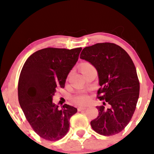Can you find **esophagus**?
Returning a JSON list of instances; mask_svg holds the SVG:
<instances>
[{
  "label": "esophagus",
  "instance_id": "obj_1",
  "mask_svg": "<svg viewBox=\"0 0 154 154\" xmlns=\"http://www.w3.org/2000/svg\"><path fill=\"white\" fill-rule=\"evenodd\" d=\"M87 109L85 106H80L78 108V111H83V110H85V109Z\"/></svg>",
  "mask_w": 154,
  "mask_h": 154
}]
</instances>
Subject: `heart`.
<instances>
[{"instance_id":"heart-1","label":"heart","mask_w":154,"mask_h":154,"mask_svg":"<svg viewBox=\"0 0 154 154\" xmlns=\"http://www.w3.org/2000/svg\"><path fill=\"white\" fill-rule=\"evenodd\" d=\"M91 69H94V66L89 62H84L81 66V70L83 73ZM71 100L75 104L85 105L87 104L90 101V97L89 94L85 93V92H79V93L74 94L71 98Z\"/></svg>"}]
</instances>
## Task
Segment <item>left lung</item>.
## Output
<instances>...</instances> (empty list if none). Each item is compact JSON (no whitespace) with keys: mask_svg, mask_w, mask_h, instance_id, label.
Segmentation results:
<instances>
[{"mask_svg":"<svg viewBox=\"0 0 154 154\" xmlns=\"http://www.w3.org/2000/svg\"><path fill=\"white\" fill-rule=\"evenodd\" d=\"M81 59L97 69L101 88L98 116L90 122L97 133L111 136L125 129L135 111L140 94L135 66L125 50L112 43H96L82 50Z\"/></svg>","mask_w":154,"mask_h":154,"instance_id":"8db88e82","label":"left lung"}]
</instances>
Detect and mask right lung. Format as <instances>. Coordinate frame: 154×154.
I'll return each mask as SVG.
<instances>
[{"label": "right lung", "instance_id": "add662e5", "mask_svg": "<svg viewBox=\"0 0 154 154\" xmlns=\"http://www.w3.org/2000/svg\"><path fill=\"white\" fill-rule=\"evenodd\" d=\"M81 48L68 50L47 48L33 53L25 62L18 81V99L35 133L48 141L66 135L71 117L77 109L69 104L59 108L52 96L64 88L69 71L79 59Z\"/></svg>", "mask_w": 154, "mask_h": 154}]
</instances>
